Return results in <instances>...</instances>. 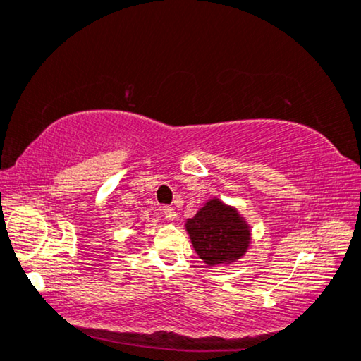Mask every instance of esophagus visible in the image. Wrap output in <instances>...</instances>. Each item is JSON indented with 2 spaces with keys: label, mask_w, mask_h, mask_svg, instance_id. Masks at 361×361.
<instances>
[{
  "label": "esophagus",
  "mask_w": 361,
  "mask_h": 361,
  "mask_svg": "<svg viewBox=\"0 0 361 361\" xmlns=\"http://www.w3.org/2000/svg\"><path fill=\"white\" fill-rule=\"evenodd\" d=\"M162 212H164V215L169 220H175L176 219V211L173 207H169V206H165L164 209H162Z\"/></svg>",
  "instance_id": "34e87169"
}]
</instances>
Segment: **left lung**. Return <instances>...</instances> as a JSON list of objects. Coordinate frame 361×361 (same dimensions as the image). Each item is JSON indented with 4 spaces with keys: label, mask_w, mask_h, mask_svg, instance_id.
I'll return each mask as SVG.
<instances>
[{
    "label": "left lung",
    "mask_w": 361,
    "mask_h": 361,
    "mask_svg": "<svg viewBox=\"0 0 361 361\" xmlns=\"http://www.w3.org/2000/svg\"><path fill=\"white\" fill-rule=\"evenodd\" d=\"M185 228L199 259L209 267L230 266L250 250L251 227L238 209L219 197L204 202Z\"/></svg>",
    "instance_id": "left-lung-1"
}]
</instances>
